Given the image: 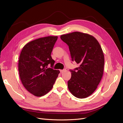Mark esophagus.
<instances>
[{
  "mask_svg": "<svg viewBox=\"0 0 123 123\" xmlns=\"http://www.w3.org/2000/svg\"><path fill=\"white\" fill-rule=\"evenodd\" d=\"M65 71H66V69H64V70H60V72H61V73H62V72H65Z\"/></svg>",
  "mask_w": 123,
  "mask_h": 123,
  "instance_id": "obj_1",
  "label": "esophagus"
}]
</instances>
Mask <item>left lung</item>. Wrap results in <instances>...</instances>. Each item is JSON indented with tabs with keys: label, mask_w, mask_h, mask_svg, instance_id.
<instances>
[{
	"label": "left lung",
	"mask_w": 123,
	"mask_h": 123,
	"mask_svg": "<svg viewBox=\"0 0 123 123\" xmlns=\"http://www.w3.org/2000/svg\"><path fill=\"white\" fill-rule=\"evenodd\" d=\"M61 38L69 46L72 61L80 65L70 70L69 90L77 98H87L97 88L103 75L105 59L102 48L94 37L86 33L74 32L62 35Z\"/></svg>",
	"instance_id": "1"
}]
</instances>
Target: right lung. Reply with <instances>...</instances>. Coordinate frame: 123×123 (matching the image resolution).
<instances>
[{
  "label": "right lung",
  "instance_id": "right-lung-1",
  "mask_svg": "<svg viewBox=\"0 0 123 123\" xmlns=\"http://www.w3.org/2000/svg\"><path fill=\"white\" fill-rule=\"evenodd\" d=\"M57 36H47L28 43L23 47L18 61V71L25 88L36 96H42L53 87L60 73L48 68L55 61L51 54Z\"/></svg>",
  "mask_w": 123,
  "mask_h": 123
}]
</instances>
